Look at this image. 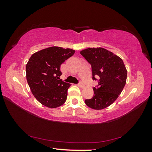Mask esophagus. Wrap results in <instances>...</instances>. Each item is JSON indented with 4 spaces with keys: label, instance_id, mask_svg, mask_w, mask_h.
<instances>
[{
    "label": "esophagus",
    "instance_id": "34e87169",
    "mask_svg": "<svg viewBox=\"0 0 152 152\" xmlns=\"http://www.w3.org/2000/svg\"><path fill=\"white\" fill-rule=\"evenodd\" d=\"M78 85L80 86V87H84V84H83V82H79Z\"/></svg>",
    "mask_w": 152,
    "mask_h": 152
}]
</instances>
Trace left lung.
Returning a JSON list of instances; mask_svg holds the SVG:
<instances>
[{
    "instance_id": "8db88e82",
    "label": "left lung",
    "mask_w": 152,
    "mask_h": 152,
    "mask_svg": "<svg viewBox=\"0 0 152 152\" xmlns=\"http://www.w3.org/2000/svg\"><path fill=\"white\" fill-rule=\"evenodd\" d=\"M80 54L91 65L92 80L99 84L93 87V97L85 103L91 109H103L116 101L124 88L127 75L125 64L119 56L102 48L86 49Z\"/></svg>"
}]
</instances>
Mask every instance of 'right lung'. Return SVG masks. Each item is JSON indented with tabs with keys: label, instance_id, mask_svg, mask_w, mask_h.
Returning <instances> with one entry per match:
<instances>
[{
	"label": "right lung",
	"instance_id": "right-lung-1",
	"mask_svg": "<svg viewBox=\"0 0 152 152\" xmlns=\"http://www.w3.org/2000/svg\"><path fill=\"white\" fill-rule=\"evenodd\" d=\"M75 51L60 47L43 49L31 56L26 65L28 84L35 99L44 106L56 108L66 102L70 84L60 79L61 64Z\"/></svg>",
	"mask_w": 152,
	"mask_h": 152
}]
</instances>
